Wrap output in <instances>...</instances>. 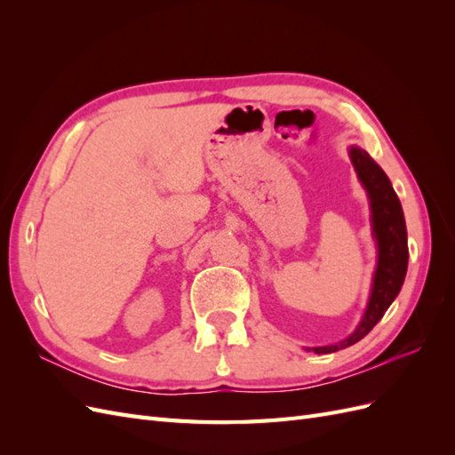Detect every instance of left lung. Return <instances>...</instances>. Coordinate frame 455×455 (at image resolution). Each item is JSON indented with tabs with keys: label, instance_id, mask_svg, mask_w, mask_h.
<instances>
[{
	"label": "left lung",
	"instance_id": "1",
	"mask_svg": "<svg viewBox=\"0 0 455 455\" xmlns=\"http://www.w3.org/2000/svg\"><path fill=\"white\" fill-rule=\"evenodd\" d=\"M349 154L356 174H359L370 196L371 224H374V235L378 239L379 259L371 296L359 328L347 339L339 341L338 346L315 347V353H334L363 339L379 323L396 294L401 292L408 269V235L404 214L387 174L379 169V164L364 149L351 148Z\"/></svg>",
	"mask_w": 455,
	"mask_h": 455
}]
</instances>
